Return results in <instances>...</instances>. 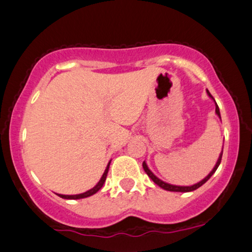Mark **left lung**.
I'll use <instances>...</instances> for the list:
<instances>
[{
    "mask_svg": "<svg viewBox=\"0 0 252 252\" xmlns=\"http://www.w3.org/2000/svg\"><path fill=\"white\" fill-rule=\"evenodd\" d=\"M207 94H208V95L209 97H210L211 99H214V97H212L211 95V94L210 92H209V90H207ZM214 101L216 102V100L214 99ZM216 114H217L219 118H220V112H219V107H218V105H217V102H216ZM221 157H222V151H221V153L219 154V158H218V161H217V163H216V165L214 166V169L211 170V172L209 173V175L205 177L204 179H202L201 182H198L197 184H194V185H192V186H177V185H171V184H168V183H164L163 182V180H161V179H158L157 176L154 175L153 172L151 171L150 169H148V166H147V164H146V162H143V168H144V170H145V172L147 173L148 175V177H150V178L153 180V182L157 184V185H158L161 187V189H165V190H170V192H183V193H186V192H192V190H195V189H197L198 187H201L202 185H203V184L205 183V182H208L209 179H210V177L214 175V173L216 172V170L218 169V166H219V164H220V162H221Z\"/></svg>",
    "mask_w": 252,
    "mask_h": 252,
    "instance_id": "1",
    "label": "left lung"
}]
</instances>
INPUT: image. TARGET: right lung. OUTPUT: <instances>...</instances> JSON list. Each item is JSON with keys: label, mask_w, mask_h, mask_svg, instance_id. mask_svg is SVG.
I'll return each instance as SVG.
<instances>
[{"label": "right lung", "mask_w": 252, "mask_h": 252, "mask_svg": "<svg viewBox=\"0 0 252 252\" xmlns=\"http://www.w3.org/2000/svg\"><path fill=\"white\" fill-rule=\"evenodd\" d=\"M109 164H111V161L108 162V164H107V166H106V169H105L104 173H102L100 180H99L98 184L94 187V189L87 190V192H84L82 194H76V195H63V194H58V196H60L62 198H67V200H79V198H84V197L94 195V194L97 193L98 190L101 189L102 185H104V183H105V180H106V177H107V173H108Z\"/></svg>", "instance_id": "add662e5"}]
</instances>
